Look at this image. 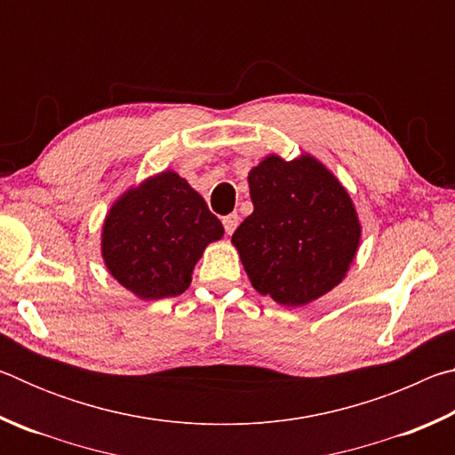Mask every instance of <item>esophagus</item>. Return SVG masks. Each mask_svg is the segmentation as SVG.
Instances as JSON below:
<instances>
[{"instance_id":"34e87169","label":"esophagus","mask_w":455,"mask_h":455,"mask_svg":"<svg viewBox=\"0 0 455 455\" xmlns=\"http://www.w3.org/2000/svg\"><path fill=\"white\" fill-rule=\"evenodd\" d=\"M238 222H241V219H238L236 212H230V214H227L225 219H222V225H225L227 235H233L235 233L236 227H238Z\"/></svg>"}]
</instances>
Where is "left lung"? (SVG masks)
<instances>
[{
	"label": "left lung",
	"mask_w": 455,
	"mask_h": 455,
	"mask_svg": "<svg viewBox=\"0 0 455 455\" xmlns=\"http://www.w3.org/2000/svg\"><path fill=\"white\" fill-rule=\"evenodd\" d=\"M252 214L235 230L251 284L284 307L333 291L351 268L361 222L347 188L311 154H268L249 172Z\"/></svg>",
	"instance_id": "1"
}]
</instances>
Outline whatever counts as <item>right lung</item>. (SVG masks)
<instances>
[{
  "label": "right lung",
  "mask_w": 455,
  "mask_h": 455,
  "mask_svg": "<svg viewBox=\"0 0 455 455\" xmlns=\"http://www.w3.org/2000/svg\"><path fill=\"white\" fill-rule=\"evenodd\" d=\"M225 235L204 198L179 172L144 179L114 200L102 225L104 265L142 301L176 297L211 243Z\"/></svg>",
  "instance_id": "right-lung-1"
}]
</instances>
